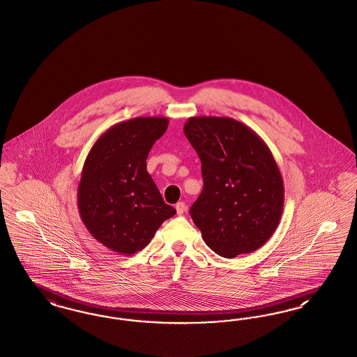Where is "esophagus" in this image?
<instances>
[{
    "mask_svg": "<svg viewBox=\"0 0 357 357\" xmlns=\"http://www.w3.org/2000/svg\"><path fill=\"white\" fill-rule=\"evenodd\" d=\"M175 208H176V214L182 215L185 211V202H179V203H176V206H175Z\"/></svg>",
    "mask_w": 357,
    "mask_h": 357,
    "instance_id": "34e87169",
    "label": "esophagus"
}]
</instances>
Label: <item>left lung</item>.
Listing matches in <instances>:
<instances>
[{"instance_id": "1", "label": "left lung", "mask_w": 357, "mask_h": 357, "mask_svg": "<svg viewBox=\"0 0 357 357\" xmlns=\"http://www.w3.org/2000/svg\"><path fill=\"white\" fill-rule=\"evenodd\" d=\"M185 138L202 162L203 190L190 214L219 257L251 254L278 229L284 185L271 150L229 116H191Z\"/></svg>"}]
</instances>
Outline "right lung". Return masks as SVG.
Returning a JSON list of instances; mask_svg holds the SVG:
<instances>
[{
    "mask_svg": "<svg viewBox=\"0 0 357 357\" xmlns=\"http://www.w3.org/2000/svg\"><path fill=\"white\" fill-rule=\"evenodd\" d=\"M169 126L165 116H137L107 128L86 158L77 192L81 219L109 250L132 255L176 214L166 204L146 159Z\"/></svg>",
    "mask_w": 357,
    "mask_h": 357,
    "instance_id": "1",
    "label": "right lung"
}]
</instances>
